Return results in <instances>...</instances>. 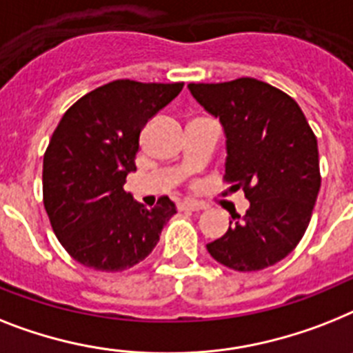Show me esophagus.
Wrapping results in <instances>:
<instances>
[{
	"label": "esophagus",
	"instance_id": "obj_1",
	"mask_svg": "<svg viewBox=\"0 0 353 353\" xmlns=\"http://www.w3.org/2000/svg\"><path fill=\"white\" fill-rule=\"evenodd\" d=\"M180 211H203L205 209V203L196 202V200H183L179 203Z\"/></svg>",
	"mask_w": 353,
	"mask_h": 353
}]
</instances>
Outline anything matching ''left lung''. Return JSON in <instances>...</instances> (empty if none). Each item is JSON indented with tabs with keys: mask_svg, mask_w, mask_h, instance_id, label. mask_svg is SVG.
Here are the masks:
<instances>
[{
	"mask_svg": "<svg viewBox=\"0 0 353 353\" xmlns=\"http://www.w3.org/2000/svg\"><path fill=\"white\" fill-rule=\"evenodd\" d=\"M225 135V182L249 200L209 254L232 270L278 263L307 231L321 188L317 139L292 97L252 77L188 84Z\"/></svg>",
	"mask_w": 353,
	"mask_h": 353,
	"instance_id": "left-lung-1",
	"label": "left lung"
}]
</instances>
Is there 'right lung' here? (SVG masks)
Segmentation results:
<instances>
[{
  "instance_id": "add662e5",
  "label": "right lung",
  "mask_w": 353,
  "mask_h": 353,
  "mask_svg": "<svg viewBox=\"0 0 353 353\" xmlns=\"http://www.w3.org/2000/svg\"><path fill=\"white\" fill-rule=\"evenodd\" d=\"M183 83L121 79L81 97L63 115L43 159V198L61 245L84 267L126 270L148 258L176 212L168 196L145 209L124 191L137 171L142 128Z\"/></svg>"
}]
</instances>
